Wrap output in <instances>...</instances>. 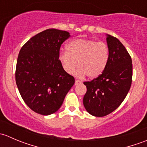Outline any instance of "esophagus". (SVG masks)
Wrapping results in <instances>:
<instances>
[{
	"mask_svg": "<svg viewBox=\"0 0 147 147\" xmlns=\"http://www.w3.org/2000/svg\"><path fill=\"white\" fill-rule=\"evenodd\" d=\"M81 83H82V82H81V81H80L79 80H75V85H78V84H81Z\"/></svg>",
	"mask_w": 147,
	"mask_h": 147,
	"instance_id": "1",
	"label": "esophagus"
}]
</instances>
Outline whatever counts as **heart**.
Here are the masks:
<instances>
[{"mask_svg": "<svg viewBox=\"0 0 147 147\" xmlns=\"http://www.w3.org/2000/svg\"><path fill=\"white\" fill-rule=\"evenodd\" d=\"M67 51L60 52L58 59L63 69L68 74L75 70L78 61V75L94 79L103 73L109 58V48L104 42L78 38L66 46Z\"/></svg>", "mask_w": 147, "mask_h": 147, "instance_id": "1", "label": "heart"}]
</instances>
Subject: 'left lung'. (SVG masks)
Wrapping results in <instances>:
<instances>
[{
	"label": "left lung",
	"instance_id": "8db88e82",
	"mask_svg": "<svg viewBox=\"0 0 147 147\" xmlns=\"http://www.w3.org/2000/svg\"><path fill=\"white\" fill-rule=\"evenodd\" d=\"M109 58L98 78L84 82L87 92L83 98L86 110L95 117L112 113L124 101L132 81V61L125 47L115 37L107 35Z\"/></svg>",
	"mask_w": 147,
	"mask_h": 147
}]
</instances>
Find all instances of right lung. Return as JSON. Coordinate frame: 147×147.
<instances>
[{
    "instance_id": "obj_1",
    "label": "right lung",
    "mask_w": 147,
    "mask_h": 147,
    "mask_svg": "<svg viewBox=\"0 0 147 147\" xmlns=\"http://www.w3.org/2000/svg\"><path fill=\"white\" fill-rule=\"evenodd\" d=\"M69 37L67 31L47 29L31 38L20 50L16 84L23 101L40 115L57 112L75 84V78L63 69L58 59L61 45Z\"/></svg>"
}]
</instances>
